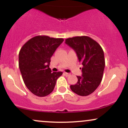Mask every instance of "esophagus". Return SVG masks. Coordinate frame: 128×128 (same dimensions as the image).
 I'll use <instances>...</instances> for the list:
<instances>
[{
  "mask_svg": "<svg viewBox=\"0 0 128 128\" xmlns=\"http://www.w3.org/2000/svg\"><path fill=\"white\" fill-rule=\"evenodd\" d=\"M64 75L66 76H69L70 75V73H66V72L64 73Z\"/></svg>",
  "mask_w": 128,
  "mask_h": 128,
  "instance_id": "esophagus-1",
  "label": "esophagus"
}]
</instances>
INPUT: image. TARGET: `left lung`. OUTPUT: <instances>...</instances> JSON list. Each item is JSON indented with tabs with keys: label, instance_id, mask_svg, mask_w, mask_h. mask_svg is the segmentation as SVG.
I'll list each match as a JSON object with an SVG mask.
<instances>
[{
	"label": "left lung",
	"instance_id": "8db88e82",
	"mask_svg": "<svg viewBox=\"0 0 128 128\" xmlns=\"http://www.w3.org/2000/svg\"><path fill=\"white\" fill-rule=\"evenodd\" d=\"M65 43L74 50L83 66L82 76H77V83L71 85L70 88L79 96H88L96 90L102 81L105 66L102 48L87 36L68 38Z\"/></svg>",
	"mask_w": 128,
	"mask_h": 128
}]
</instances>
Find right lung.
<instances>
[{"label": "right lung", "mask_w": 128, "mask_h": 128, "mask_svg": "<svg viewBox=\"0 0 128 128\" xmlns=\"http://www.w3.org/2000/svg\"><path fill=\"white\" fill-rule=\"evenodd\" d=\"M64 41L48 36H38L22 46L18 55V66L26 87L34 94L44 97L52 92L62 72L52 73L50 58Z\"/></svg>", "instance_id": "add662e5"}]
</instances>
